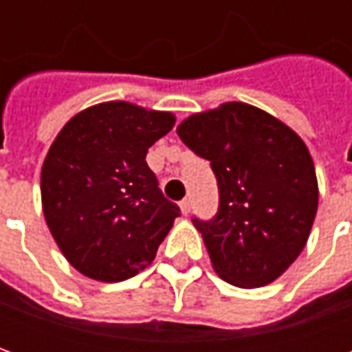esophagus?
<instances>
[{
	"mask_svg": "<svg viewBox=\"0 0 352 352\" xmlns=\"http://www.w3.org/2000/svg\"><path fill=\"white\" fill-rule=\"evenodd\" d=\"M190 206H192L190 198H184L183 201L179 204V207H181V211H183V214H188V213H190Z\"/></svg>",
	"mask_w": 352,
	"mask_h": 352,
	"instance_id": "34e87169",
	"label": "esophagus"
}]
</instances>
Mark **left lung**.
<instances>
[{
	"label": "left lung",
	"instance_id": "1",
	"mask_svg": "<svg viewBox=\"0 0 352 352\" xmlns=\"http://www.w3.org/2000/svg\"><path fill=\"white\" fill-rule=\"evenodd\" d=\"M177 133L217 177L219 211L192 219L214 272L241 288L277 279L305 247L317 214L305 143L275 116L237 101L188 116Z\"/></svg>",
	"mask_w": 352,
	"mask_h": 352
}]
</instances>
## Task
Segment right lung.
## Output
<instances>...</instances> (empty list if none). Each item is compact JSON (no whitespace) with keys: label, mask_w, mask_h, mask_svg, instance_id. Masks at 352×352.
I'll use <instances>...</instances> for the list:
<instances>
[{"label":"right lung","mask_w":352,"mask_h":352,"mask_svg":"<svg viewBox=\"0 0 352 352\" xmlns=\"http://www.w3.org/2000/svg\"><path fill=\"white\" fill-rule=\"evenodd\" d=\"M173 124L171 113L109 101L73 116L54 139L41 169L43 213L82 275L130 279L153 262L181 217L145 160Z\"/></svg>","instance_id":"obj_1"}]
</instances>
